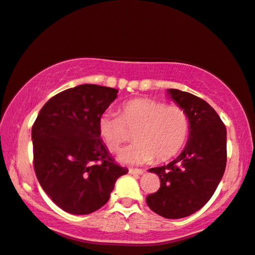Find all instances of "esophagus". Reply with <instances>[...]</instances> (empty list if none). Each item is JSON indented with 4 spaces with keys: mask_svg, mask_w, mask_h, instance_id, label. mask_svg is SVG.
<instances>
[{
    "mask_svg": "<svg viewBox=\"0 0 255 255\" xmlns=\"http://www.w3.org/2000/svg\"><path fill=\"white\" fill-rule=\"evenodd\" d=\"M145 172L141 169H128V173H131V175H142V173Z\"/></svg>",
    "mask_w": 255,
    "mask_h": 255,
    "instance_id": "esophagus-1",
    "label": "esophagus"
}]
</instances>
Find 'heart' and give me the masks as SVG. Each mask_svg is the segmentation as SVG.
<instances>
[{"mask_svg":"<svg viewBox=\"0 0 255 255\" xmlns=\"http://www.w3.org/2000/svg\"><path fill=\"white\" fill-rule=\"evenodd\" d=\"M190 128V117L182 107L147 98L125 102L120 116L107 114L99 121V134L110 152H119L134 133L136 142L120 154V160L128 164L173 157L185 146Z\"/></svg>","mask_w":255,"mask_h":255,"instance_id":"obj_1","label":"heart"}]
</instances>
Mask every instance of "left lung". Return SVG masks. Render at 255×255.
I'll return each mask as SVG.
<instances>
[{
  "mask_svg": "<svg viewBox=\"0 0 255 255\" xmlns=\"http://www.w3.org/2000/svg\"><path fill=\"white\" fill-rule=\"evenodd\" d=\"M190 117L185 148L167 165L149 169L160 177L157 192L147 195L154 213L165 219L190 216L207 204L222 179L227 165V128L207 102L179 90H168Z\"/></svg>",
  "mask_w": 255,
  "mask_h": 255,
  "instance_id": "obj_1",
  "label": "left lung"
}]
</instances>
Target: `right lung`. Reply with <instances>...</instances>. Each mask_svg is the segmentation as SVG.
<instances>
[{
  "mask_svg": "<svg viewBox=\"0 0 255 255\" xmlns=\"http://www.w3.org/2000/svg\"><path fill=\"white\" fill-rule=\"evenodd\" d=\"M117 92L93 84L69 88L46 102L32 127L36 178L70 214L100 209L117 178L128 171L110 157L99 134V121Z\"/></svg>",
  "mask_w": 255,
  "mask_h": 255,
  "instance_id": "add662e5",
  "label": "right lung"
}]
</instances>
